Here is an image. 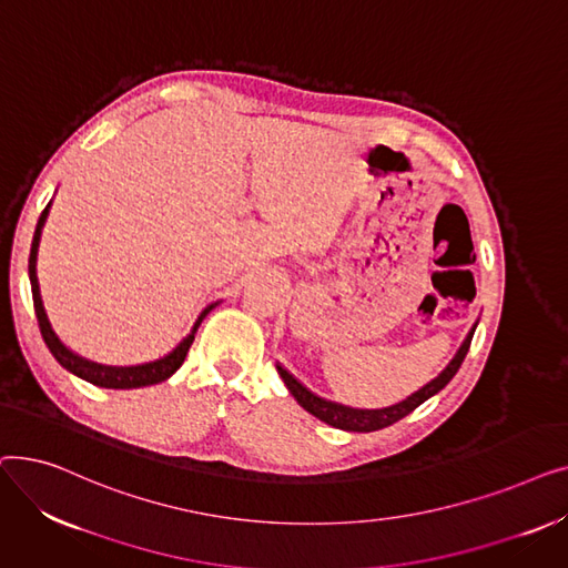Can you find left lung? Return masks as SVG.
<instances>
[{"label":"left lung","instance_id":"left-lung-1","mask_svg":"<svg viewBox=\"0 0 568 568\" xmlns=\"http://www.w3.org/2000/svg\"><path fill=\"white\" fill-rule=\"evenodd\" d=\"M474 329H476V324L469 329L467 338L458 347V352H456L454 359L449 362V366H446L435 379H430L426 386H422L419 392H414L405 400H400V403H396L392 407H382V409H356V407H347V405H341V403L324 400V398L315 396L313 392H308L306 386L300 379H296L294 375H290L281 364L276 368H278V375L283 377L285 386L290 389V394L294 396V400L300 403L306 412L317 416L320 422L329 424L334 428H341V430H349V433H373V430H379V428H386V426L400 422L403 416L414 412L416 407H419L422 403H426L437 392H442L444 386L454 379V375L458 373L460 364L465 362V354L469 349Z\"/></svg>","mask_w":568,"mask_h":568}]
</instances>
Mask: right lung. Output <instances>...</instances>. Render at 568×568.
Masks as SVG:
<instances>
[{
  "mask_svg": "<svg viewBox=\"0 0 568 568\" xmlns=\"http://www.w3.org/2000/svg\"><path fill=\"white\" fill-rule=\"evenodd\" d=\"M48 212H50V204L41 212V219L37 223V232H34V239H32V251H29V283H32V296H34V311H37V320H39V329H41V336H43V341H45L48 349L52 352L54 359L62 364L69 373L78 375L80 379L94 384V386H103V389H140V386H152V384L165 382L170 375H174L179 371V366L184 364L189 347L195 341V332H197L200 322L206 317L209 311L219 306V302L212 304V306H206L200 313V317L195 320L191 334L182 343H179L170 354L161 356V359H156V362L140 364V366H105V364H97V362L84 359V356L75 354L73 349H69L62 341H59V336L54 334L52 324L48 320V313L43 308V300H41V287H39V276H37V255H39L41 230L45 225Z\"/></svg>",
  "mask_w": 568,
  "mask_h": 568,
  "instance_id": "right-lung-1",
  "label": "right lung"
}]
</instances>
